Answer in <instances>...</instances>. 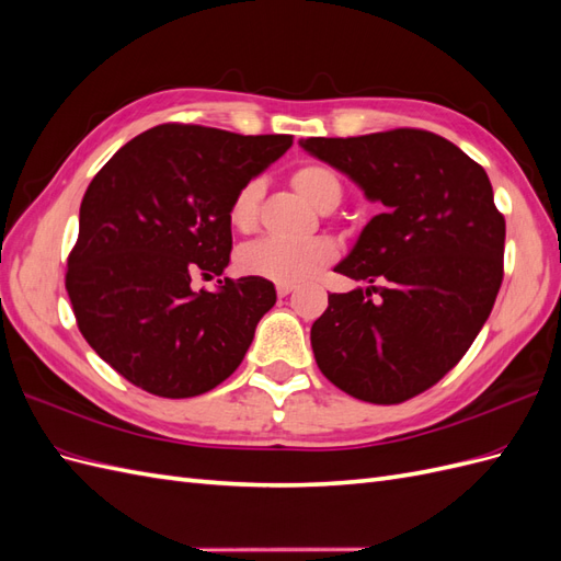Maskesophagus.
I'll return each instance as SVG.
<instances>
[{"label": "esophagus", "mask_w": 561, "mask_h": 561, "mask_svg": "<svg viewBox=\"0 0 561 561\" xmlns=\"http://www.w3.org/2000/svg\"><path fill=\"white\" fill-rule=\"evenodd\" d=\"M295 290V285H276V293H278V297H287Z\"/></svg>", "instance_id": "esophagus-1"}]
</instances>
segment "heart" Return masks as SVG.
Wrapping results in <instances>:
<instances>
[{"label": "heart", "mask_w": 561, "mask_h": 561, "mask_svg": "<svg viewBox=\"0 0 561 561\" xmlns=\"http://www.w3.org/2000/svg\"><path fill=\"white\" fill-rule=\"evenodd\" d=\"M293 186L318 210H332L344 196V184L334 171L320 163H304L293 173ZM262 180H248L236 192L229 206V222L239 231L257 227ZM334 260V245L328 239H311L304 243H283L274 239L254 241L239 252V268L248 276H257L278 285H297L313 278L320 268Z\"/></svg>", "instance_id": "1"}]
</instances>
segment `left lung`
Here are the masks:
<instances>
[{"mask_svg": "<svg viewBox=\"0 0 561 561\" xmlns=\"http://www.w3.org/2000/svg\"><path fill=\"white\" fill-rule=\"evenodd\" d=\"M299 145L383 206L334 266L369 285L328 297L311 328L316 363L358 400H410L463 358L494 309L505 219L491 182L454 142L419 128Z\"/></svg>", "mask_w": 561, "mask_h": 561, "instance_id": "8db88e82", "label": "left lung"}]
</instances>
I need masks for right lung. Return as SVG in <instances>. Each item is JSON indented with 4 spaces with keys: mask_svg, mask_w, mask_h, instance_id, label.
Returning <instances> with one entry per match:
<instances>
[{
    "mask_svg": "<svg viewBox=\"0 0 561 561\" xmlns=\"http://www.w3.org/2000/svg\"><path fill=\"white\" fill-rule=\"evenodd\" d=\"M293 147V135L154 126L100 168L79 210L65 287L83 339L151 396L194 398L233 375L274 283L217 280L231 252L229 206Z\"/></svg>",
    "mask_w": 561,
    "mask_h": 561,
    "instance_id": "1",
    "label": "right lung"
}]
</instances>
